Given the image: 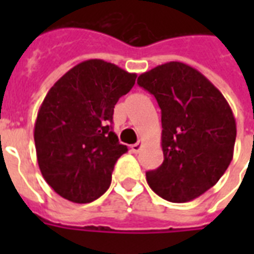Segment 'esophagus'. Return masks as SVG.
I'll use <instances>...</instances> for the list:
<instances>
[{
	"label": "esophagus",
	"instance_id": "34e87169",
	"mask_svg": "<svg viewBox=\"0 0 254 254\" xmlns=\"http://www.w3.org/2000/svg\"><path fill=\"white\" fill-rule=\"evenodd\" d=\"M141 147H142V142H141V141H138V142L134 143V145H131L130 150L133 151V153H138V151L141 150Z\"/></svg>",
	"mask_w": 254,
	"mask_h": 254
}]
</instances>
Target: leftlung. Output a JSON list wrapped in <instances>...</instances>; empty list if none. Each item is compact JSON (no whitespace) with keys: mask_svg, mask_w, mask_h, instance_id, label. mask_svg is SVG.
Listing matches in <instances>:
<instances>
[{"mask_svg":"<svg viewBox=\"0 0 254 254\" xmlns=\"http://www.w3.org/2000/svg\"><path fill=\"white\" fill-rule=\"evenodd\" d=\"M139 87L162 113L163 163L146 173L157 195L173 203L196 199L216 185L233 158L236 120L219 89L197 69L169 62L139 75Z\"/></svg>","mask_w":254,"mask_h":254,"instance_id":"8db88e82","label":"left lung"}]
</instances>
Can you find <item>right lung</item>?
<instances>
[{"instance_id":"add662e5","label":"right lung","mask_w":254,"mask_h":254,"mask_svg":"<svg viewBox=\"0 0 254 254\" xmlns=\"http://www.w3.org/2000/svg\"><path fill=\"white\" fill-rule=\"evenodd\" d=\"M135 77L116 64L89 59L47 92L34 141L42 175L62 197L89 203L109 189L115 163L127 151L112 130L113 109Z\"/></svg>"}]
</instances>
